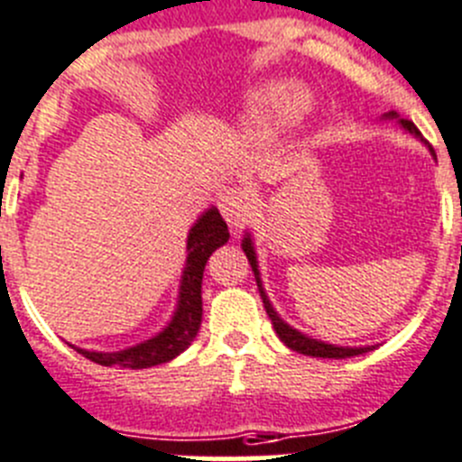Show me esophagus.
I'll use <instances>...</instances> for the list:
<instances>
[{
	"instance_id": "esophagus-1",
	"label": "esophagus",
	"mask_w": 462,
	"mask_h": 462,
	"mask_svg": "<svg viewBox=\"0 0 462 462\" xmlns=\"http://www.w3.org/2000/svg\"><path fill=\"white\" fill-rule=\"evenodd\" d=\"M218 209H221L223 218L230 223V227H241L248 221V216L253 211V195L251 190L232 186V189L223 190L218 198Z\"/></svg>"
}]
</instances>
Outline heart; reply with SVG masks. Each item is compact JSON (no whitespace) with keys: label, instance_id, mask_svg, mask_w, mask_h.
<instances>
[{"label":"heart","instance_id":"b5f03b06","mask_svg":"<svg viewBox=\"0 0 462 462\" xmlns=\"http://www.w3.org/2000/svg\"><path fill=\"white\" fill-rule=\"evenodd\" d=\"M248 107L257 115L282 110V119L297 122L309 110V98L299 94L292 82H264L248 94Z\"/></svg>","mask_w":462,"mask_h":462}]
</instances>
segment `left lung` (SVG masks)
Masks as SVG:
<instances>
[{
  "label": "left lung",
  "mask_w": 462,
  "mask_h": 462,
  "mask_svg": "<svg viewBox=\"0 0 462 462\" xmlns=\"http://www.w3.org/2000/svg\"><path fill=\"white\" fill-rule=\"evenodd\" d=\"M384 117L393 119L398 117L396 112H389V115H384ZM398 124H401L405 131H410L412 135H417L419 140L421 138V133H419V128L414 126L410 119H398ZM430 149V147H428ZM430 153H433V149H430ZM435 156V153H433ZM241 248H244V253H246L248 262H251L253 267V273H255V281H257V290H260V297H262V303H264V309H267V315L269 319H272L273 329H276L278 338L282 340V343L288 345L290 350L299 352V355H309V356H322V359H347V356H356V355H364V352H371L373 345H365V347H338V345H329L324 343V340H318V338H310V336L301 334V331L292 329L288 322H282L281 318H278V313L273 310L272 301H269V297L264 294V288H262V281H260V269H257V257H255V248H253V239L251 235L244 236V241H241Z\"/></svg>",
  "instance_id": "1"
}]
</instances>
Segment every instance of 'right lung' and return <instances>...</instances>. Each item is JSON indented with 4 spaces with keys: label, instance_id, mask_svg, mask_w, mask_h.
<instances>
[{
    "label": "right lung",
    "instance_id": "add662e5",
    "mask_svg": "<svg viewBox=\"0 0 462 462\" xmlns=\"http://www.w3.org/2000/svg\"><path fill=\"white\" fill-rule=\"evenodd\" d=\"M227 239H230L227 223L223 221V216L214 207L207 209L198 218V223L190 227L189 244H186L189 257H186L184 276H181L180 285V303H177V310H174L170 324L161 334L119 352H89L80 350V347H73V350H78L94 364L119 365V368H131V371L168 364L174 356H180L193 343L198 329H200L202 273H205L207 260Z\"/></svg>",
    "mask_w": 462,
    "mask_h": 462
}]
</instances>
